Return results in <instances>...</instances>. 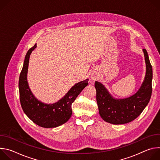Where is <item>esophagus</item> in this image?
Listing matches in <instances>:
<instances>
[{"mask_svg":"<svg viewBox=\"0 0 160 160\" xmlns=\"http://www.w3.org/2000/svg\"><path fill=\"white\" fill-rule=\"evenodd\" d=\"M99 74L96 72H93L90 75V78H91V80H92L93 82L94 81H96L97 79H98L99 78Z\"/></svg>","mask_w":160,"mask_h":160,"instance_id":"esophagus-1","label":"esophagus"}]
</instances>
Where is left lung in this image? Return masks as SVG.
<instances>
[{"label": "left lung", "mask_w": 160, "mask_h": 160, "mask_svg": "<svg viewBox=\"0 0 160 160\" xmlns=\"http://www.w3.org/2000/svg\"><path fill=\"white\" fill-rule=\"evenodd\" d=\"M146 72L139 90L125 99L114 98L101 82L96 81V101L99 115L106 122L120 125L129 123L138 118L148 104L152 94V69L148 54L143 49Z\"/></svg>", "instance_id": "left-lung-1"}]
</instances>
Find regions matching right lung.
Wrapping results in <instances>:
<instances>
[{
	"label": "right lung",
	"mask_w": 160,
	"mask_h": 160,
	"mask_svg": "<svg viewBox=\"0 0 160 160\" xmlns=\"http://www.w3.org/2000/svg\"><path fill=\"white\" fill-rule=\"evenodd\" d=\"M36 48L37 44H35L27 52L19 75L20 102L24 112L33 123L43 128H54L65 123L70 118L72 115V104L88 84V79L76 83L58 102L48 104L40 101L32 92L27 81L30 56Z\"/></svg>",
	"instance_id": "right-lung-1"
}]
</instances>
